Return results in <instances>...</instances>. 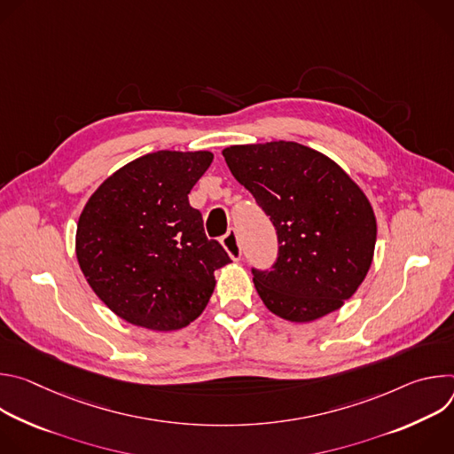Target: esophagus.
I'll use <instances>...</instances> for the list:
<instances>
[{"label": "esophagus", "mask_w": 454, "mask_h": 454, "mask_svg": "<svg viewBox=\"0 0 454 454\" xmlns=\"http://www.w3.org/2000/svg\"><path fill=\"white\" fill-rule=\"evenodd\" d=\"M223 247L226 249V253L233 258V261H240L242 256V249H240V244H239V237H237V231L235 230H230L224 237H223Z\"/></svg>", "instance_id": "1"}]
</instances>
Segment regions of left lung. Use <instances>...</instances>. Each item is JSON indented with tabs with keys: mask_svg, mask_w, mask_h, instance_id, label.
I'll use <instances>...</instances> for the list:
<instances>
[{
	"mask_svg": "<svg viewBox=\"0 0 454 454\" xmlns=\"http://www.w3.org/2000/svg\"><path fill=\"white\" fill-rule=\"evenodd\" d=\"M223 156L277 228L275 266L253 270L264 305L294 323L341 309L363 284L377 240L361 186L334 160L296 142L230 145Z\"/></svg>",
	"mask_w": 454,
	"mask_h": 454,
	"instance_id": "8db88e82",
	"label": "left lung"
}]
</instances>
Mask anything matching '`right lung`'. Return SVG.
Returning <instances> with one entry per match:
<instances>
[{
	"label": "right lung",
	"instance_id": "right-lung-1",
	"mask_svg": "<svg viewBox=\"0 0 454 454\" xmlns=\"http://www.w3.org/2000/svg\"><path fill=\"white\" fill-rule=\"evenodd\" d=\"M214 161L210 151H158L113 172L88 200L75 253L90 287L118 317L177 331L201 316L230 264L205 235L188 193Z\"/></svg>",
	"mask_w": 454,
	"mask_h": 454
}]
</instances>
